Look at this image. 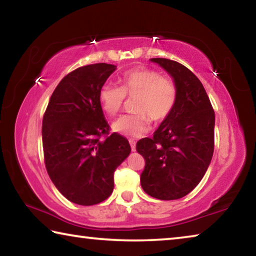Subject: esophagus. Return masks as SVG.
<instances>
[{
    "mask_svg": "<svg viewBox=\"0 0 256 256\" xmlns=\"http://www.w3.org/2000/svg\"><path fill=\"white\" fill-rule=\"evenodd\" d=\"M130 146H131V149H132V151H136V141L130 140Z\"/></svg>",
    "mask_w": 256,
    "mask_h": 256,
    "instance_id": "esophagus-1",
    "label": "esophagus"
}]
</instances>
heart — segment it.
<instances>
[{
  "label": "heart",
  "mask_w": 256,
  "mask_h": 256,
  "mask_svg": "<svg viewBox=\"0 0 256 256\" xmlns=\"http://www.w3.org/2000/svg\"><path fill=\"white\" fill-rule=\"evenodd\" d=\"M120 86L105 84L99 90V102L110 116H116L128 98H136L133 112L112 123V130L125 136L140 138L146 133L151 120L160 123L170 118L177 100L174 82L162 76L158 71L146 68H136L124 72Z\"/></svg>",
  "instance_id": "b5f03b06"
}]
</instances>
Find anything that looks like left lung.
Instances as JSON below:
<instances>
[{
  "label": "left lung",
  "mask_w": 256,
  "mask_h": 256,
  "mask_svg": "<svg viewBox=\"0 0 256 256\" xmlns=\"http://www.w3.org/2000/svg\"><path fill=\"white\" fill-rule=\"evenodd\" d=\"M175 81L177 100L170 118L152 138L138 141L146 160L141 186L159 200H177L196 188L209 167L214 148V110L201 81L176 60L151 58Z\"/></svg>",
  "instance_id": "1"
}]
</instances>
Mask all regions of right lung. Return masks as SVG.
Returning <instances> with one entry per match:
<instances>
[{
    "label": "right lung",
    "instance_id": "right-lung-1",
    "mask_svg": "<svg viewBox=\"0 0 256 256\" xmlns=\"http://www.w3.org/2000/svg\"><path fill=\"white\" fill-rule=\"evenodd\" d=\"M116 66L89 64L63 78L42 118V149L50 178L68 201L98 204L114 188V172L131 152L126 138L104 118L99 90Z\"/></svg>",
    "mask_w": 256,
    "mask_h": 256
}]
</instances>
